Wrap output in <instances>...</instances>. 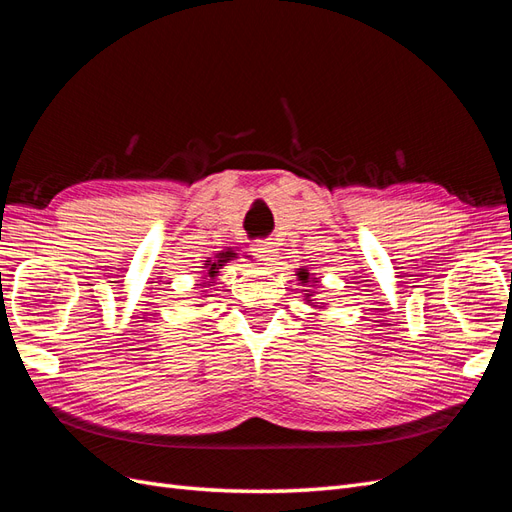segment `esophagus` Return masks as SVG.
<instances>
[{
  "mask_svg": "<svg viewBox=\"0 0 512 512\" xmlns=\"http://www.w3.org/2000/svg\"><path fill=\"white\" fill-rule=\"evenodd\" d=\"M254 252H256V256L260 258V260H267V262H271V260H275V256H277V245H275V241H260L256 247H254Z\"/></svg>",
  "mask_w": 512,
  "mask_h": 512,
  "instance_id": "esophagus-1",
  "label": "esophagus"
}]
</instances>
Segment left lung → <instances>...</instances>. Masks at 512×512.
Masks as SVG:
<instances>
[{
	"mask_svg": "<svg viewBox=\"0 0 512 512\" xmlns=\"http://www.w3.org/2000/svg\"><path fill=\"white\" fill-rule=\"evenodd\" d=\"M297 280L301 282V286H318V277H316V273H309L305 267H301V269H297ZM305 292V301H307V305H312L314 309H324L327 307V303H318L316 299H314V292L312 290H303Z\"/></svg>",
	"mask_w": 512,
	"mask_h": 512,
	"instance_id": "8db88e82",
	"label": "left lung"
}]
</instances>
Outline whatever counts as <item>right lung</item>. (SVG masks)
Listing matches in <instances>:
<instances>
[{
	"instance_id": "obj_1",
	"label": "right lung",
	"mask_w": 512,
	"mask_h": 512,
	"mask_svg": "<svg viewBox=\"0 0 512 512\" xmlns=\"http://www.w3.org/2000/svg\"><path fill=\"white\" fill-rule=\"evenodd\" d=\"M235 258H239L235 250H226V252H220V254H215L213 258H207V260H205V267H203V269H205V275L200 277V284H198L200 288H203V290H200V292H203V299L209 297L207 290L215 284V280H218L220 269H224L226 262L235 260ZM200 305H205V303H198V307H200Z\"/></svg>"
}]
</instances>
